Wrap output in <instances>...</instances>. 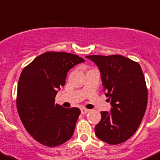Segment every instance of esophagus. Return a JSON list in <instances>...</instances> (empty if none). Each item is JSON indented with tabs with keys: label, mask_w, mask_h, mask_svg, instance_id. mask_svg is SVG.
Returning <instances> with one entry per match:
<instances>
[{
	"label": "esophagus",
	"mask_w": 160,
	"mask_h": 160,
	"mask_svg": "<svg viewBox=\"0 0 160 160\" xmlns=\"http://www.w3.org/2000/svg\"><path fill=\"white\" fill-rule=\"evenodd\" d=\"M81 114H87V113H88L90 110H88V109H86V108H81Z\"/></svg>",
	"instance_id": "34e87169"
}]
</instances>
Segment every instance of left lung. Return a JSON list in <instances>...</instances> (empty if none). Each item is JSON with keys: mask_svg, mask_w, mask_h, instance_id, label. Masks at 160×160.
<instances>
[{"mask_svg": "<svg viewBox=\"0 0 160 160\" xmlns=\"http://www.w3.org/2000/svg\"><path fill=\"white\" fill-rule=\"evenodd\" d=\"M86 58L100 70L103 92L112 106L110 113L101 112L95 134L113 145L125 142L137 130L147 107L148 88L141 65L122 55Z\"/></svg>", "mask_w": 160, "mask_h": 160, "instance_id": "obj_1", "label": "left lung"}]
</instances>
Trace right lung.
I'll list each match as a JSON object with an SVG mask.
<instances>
[{"label": "right lung", "mask_w": 160, "mask_h": 160, "mask_svg": "<svg viewBox=\"0 0 160 160\" xmlns=\"http://www.w3.org/2000/svg\"><path fill=\"white\" fill-rule=\"evenodd\" d=\"M84 62L65 52H46L24 67L19 77L16 107L30 135L47 147H56L72 136L80 114L77 107L55 103L58 89L65 83L67 72Z\"/></svg>", "instance_id": "add662e5"}]
</instances>
